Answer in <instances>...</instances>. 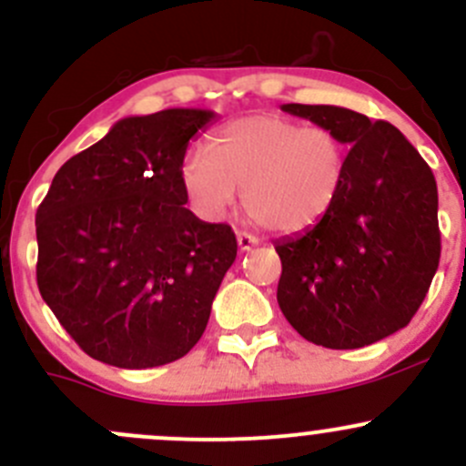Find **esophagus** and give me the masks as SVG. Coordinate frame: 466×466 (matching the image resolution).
Segmentation results:
<instances>
[{
  "label": "esophagus",
  "instance_id": "obj_1",
  "mask_svg": "<svg viewBox=\"0 0 466 466\" xmlns=\"http://www.w3.org/2000/svg\"><path fill=\"white\" fill-rule=\"evenodd\" d=\"M237 243H238V250L248 252V250H252L255 246H259V238L252 237V234H248V232H238Z\"/></svg>",
  "mask_w": 466,
  "mask_h": 466
}]
</instances>
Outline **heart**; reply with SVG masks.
Returning <instances> with one entry per match:
<instances>
[{"instance_id":"b5f03b06","label":"heart","mask_w":466,"mask_h":466,"mask_svg":"<svg viewBox=\"0 0 466 466\" xmlns=\"http://www.w3.org/2000/svg\"><path fill=\"white\" fill-rule=\"evenodd\" d=\"M350 168V146L327 126L286 115H250L225 124L209 153H187L180 180L200 214L218 218L237 203L261 228L302 234L329 216Z\"/></svg>"}]
</instances>
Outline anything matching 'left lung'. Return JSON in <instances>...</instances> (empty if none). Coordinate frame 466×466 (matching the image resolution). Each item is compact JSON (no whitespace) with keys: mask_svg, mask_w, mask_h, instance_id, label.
<instances>
[{"mask_svg":"<svg viewBox=\"0 0 466 466\" xmlns=\"http://www.w3.org/2000/svg\"><path fill=\"white\" fill-rule=\"evenodd\" d=\"M281 110L327 126L350 148L340 198L309 232L275 243L277 302L309 342L359 350L412 320L440 263L433 171L388 121L338 106Z\"/></svg>","mask_w":466,"mask_h":466,"instance_id":"8db88e82","label":"left lung"}]
</instances>
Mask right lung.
Returning a JSON list of instances; mask_svg holds the SVG:
<instances>
[{"instance_id":"obj_1","label":"right lung","mask_w":466,"mask_h":466,"mask_svg":"<svg viewBox=\"0 0 466 466\" xmlns=\"http://www.w3.org/2000/svg\"><path fill=\"white\" fill-rule=\"evenodd\" d=\"M214 119L198 107L126 116L58 168L37 207V289L101 363L157 368L203 336L237 237L187 209L180 168Z\"/></svg>"}]
</instances>
